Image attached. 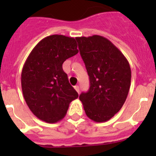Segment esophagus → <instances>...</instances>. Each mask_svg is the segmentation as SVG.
Instances as JSON below:
<instances>
[{"label":"esophagus","instance_id":"obj_1","mask_svg":"<svg viewBox=\"0 0 156 156\" xmlns=\"http://www.w3.org/2000/svg\"><path fill=\"white\" fill-rule=\"evenodd\" d=\"M74 88H75V90H76L77 92H78V94H79V91H80V89H79V86L76 85V86H75V87H74Z\"/></svg>","mask_w":156,"mask_h":156}]
</instances>
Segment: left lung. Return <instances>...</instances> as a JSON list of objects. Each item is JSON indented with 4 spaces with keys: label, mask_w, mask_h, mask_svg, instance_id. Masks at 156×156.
<instances>
[{
    "label": "left lung",
    "mask_w": 156,
    "mask_h": 156,
    "mask_svg": "<svg viewBox=\"0 0 156 156\" xmlns=\"http://www.w3.org/2000/svg\"><path fill=\"white\" fill-rule=\"evenodd\" d=\"M90 78L79 100L90 119L107 122L122 107L130 87L131 71L123 53L100 35L75 37Z\"/></svg>",
    "instance_id": "left-lung-1"
}]
</instances>
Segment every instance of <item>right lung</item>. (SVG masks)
Returning <instances> with one entry per match:
<instances>
[{"label":"right lung","mask_w":156,"mask_h":156,"mask_svg":"<svg viewBox=\"0 0 156 156\" xmlns=\"http://www.w3.org/2000/svg\"><path fill=\"white\" fill-rule=\"evenodd\" d=\"M74 37L53 34L33 48L23 66V97L31 112L47 123L63 119L69 104L78 97L69 84L62 63L78 53Z\"/></svg>","instance_id":"add662e5"}]
</instances>
